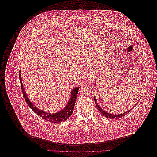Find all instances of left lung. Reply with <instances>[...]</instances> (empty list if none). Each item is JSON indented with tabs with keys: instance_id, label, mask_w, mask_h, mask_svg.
<instances>
[{
	"instance_id": "8db88e82",
	"label": "left lung",
	"mask_w": 157,
	"mask_h": 157,
	"mask_svg": "<svg viewBox=\"0 0 157 157\" xmlns=\"http://www.w3.org/2000/svg\"><path fill=\"white\" fill-rule=\"evenodd\" d=\"M94 101H95V105H96V106H97V108L98 109V110L100 112H101V113L102 115H103L104 116H105L106 118H109V119H112V120H115V119L120 118L123 117V116L126 115L128 114V113H129V112H131V110L132 109V108L131 109H130V110H129V111H126V112H124V113H121L118 114V115H114V114L109 113H108V112H106V111H105L103 109H101V108L99 106V105L97 104L95 97H94ZM138 101H139V100H138ZM138 101L136 102V104L138 103ZM134 107H133V108H134Z\"/></svg>"
}]
</instances>
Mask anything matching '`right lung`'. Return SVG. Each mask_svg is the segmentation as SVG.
<instances>
[{
  "label": "right lung",
  "instance_id": "1",
  "mask_svg": "<svg viewBox=\"0 0 157 157\" xmlns=\"http://www.w3.org/2000/svg\"><path fill=\"white\" fill-rule=\"evenodd\" d=\"M19 79L21 84V89L23 92V95L26 103L31 108V109H32V110H33L34 112H36L39 116L42 117L44 119H45V120L51 123H59V122L67 121V119L71 116V115L72 114V112L74 111V108L75 103L77 99V95L78 94V90L80 87L75 88L71 90L70 99L67 102V106L61 111L54 113H49L44 112V111L40 110L36 106H35L34 105H33L32 102L29 100L26 92H25L24 88L23 86L21 71L19 72Z\"/></svg>",
  "mask_w": 157,
  "mask_h": 157
}]
</instances>
